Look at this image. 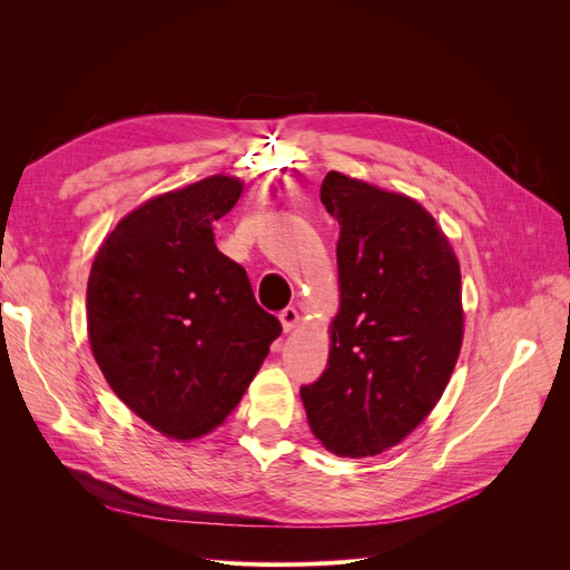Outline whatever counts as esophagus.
Instances as JSON below:
<instances>
[{"label":"esophagus","instance_id":"esophagus-1","mask_svg":"<svg viewBox=\"0 0 570 570\" xmlns=\"http://www.w3.org/2000/svg\"><path fill=\"white\" fill-rule=\"evenodd\" d=\"M297 321H299V312H297V308H295V306H285L283 312H281V323H283V331H285V333H289L292 327L297 325Z\"/></svg>","mask_w":570,"mask_h":570}]
</instances>
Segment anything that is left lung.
Here are the masks:
<instances>
[{"label":"left lung","instance_id":"left-lung-1","mask_svg":"<svg viewBox=\"0 0 570 570\" xmlns=\"http://www.w3.org/2000/svg\"><path fill=\"white\" fill-rule=\"evenodd\" d=\"M321 202L340 223V314L321 377L299 394L312 433L340 456L402 442L456 366L463 312L450 239L419 202L331 170Z\"/></svg>","mask_w":570,"mask_h":570}]
</instances>
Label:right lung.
I'll return each instance as SVG.
<instances>
[{
  "label": "right lung",
  "mask_w": 570,
  "mask_h": 570,
  "mask_svg": "<svg viewBox=\"0 0 570 570\" xmlns=\"http://www.w3.org/2000/svg\"><path fill=\"white\" fill-rule=\"evenodd\" d=\"M243 183L212 176L154 197L99 247L88 281L92 354L111 390L159 433H212L243 400L283 333L212 223Z\"/></svg>",
  "instance_id": "obj_1"
}]
</instances>
